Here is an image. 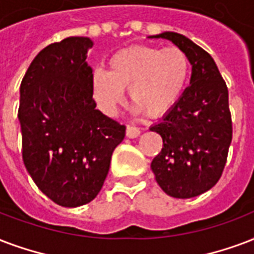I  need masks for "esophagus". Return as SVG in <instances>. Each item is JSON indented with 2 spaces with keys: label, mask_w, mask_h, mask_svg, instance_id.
<instances>
[{
  "label": "esophagus",
  "mask_w": 254,
  "mask_h": 254,
  "mask_svg": "<svg viewBox=\"0 0 254 254\" xmlns=\"http://www.w3.org/2000/svg\"><path fill=\"white\" fill-rule=\"evenodd\" d=\"M140 134H141V130L138 129V127L127 125V137H129V138H135V137H138Z\"/></svg>",
  "instance_id": "34e87169"
}]
</instances>
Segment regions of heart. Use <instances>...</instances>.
I'll list each match as a JSON object with an SVG mask.
<instances>
[{
  "instance_id": "b5f03b06",
  "label": "heart",
  "mask_w": 254,
  "mask_h": 254,
  "mask_svg": "<svg viewBox=\"0 0 254 254\" xmlns=\"http://www.w3.org/2000/svg\"><path fill=\"white\" fill-rule=\"evenodd\" d=\"M108 66V71H93L92 92L98 108L109 116L129 88L134 112L161 117L179 102L189 77V60L176 46H129L113 54Z\"/></svg>"
}]
</instances>
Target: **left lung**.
<instances>
[{
	"mask_svg": "<svg viewBox=\"0 0 254 254\" xmlns=\"http://www.w3.org/2000/svg\"><path fill=\"white\" fill-rule=\"evenodd\" d=\"M148 38L170 41L191 65L190 85L173 109L150 127L162 137L161 152L150 168L166 194L200 196L221 177L232 142L228 88L212 56L188 37L164 32Z\"/></svg>",
	"mask_w": 254,
	"mask_h": 254,
	"instance_id": "left-lung-1",
	"label": "left lung"
}]
</instances>
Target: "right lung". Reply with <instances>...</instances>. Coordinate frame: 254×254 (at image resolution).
I'll list each match as a JSON object with an SVG mask.
<instances>
[{"instance_id":"obj_1","label":"right lung","mask_w":254,"mask_h":254,"mask_svg":"<svg viewBox=\"0 0 254 254\" xmlns=\"http://www.w3.org/2000/svg\"><path fill=\"white\" fill-rule=\"evenodd\" d=\"M93 41L67 37L37 54L19 88L22 158L38 189L56 204L77 208L101 190L125 127L96 109Z\"/></svg>"}]
</instances>
